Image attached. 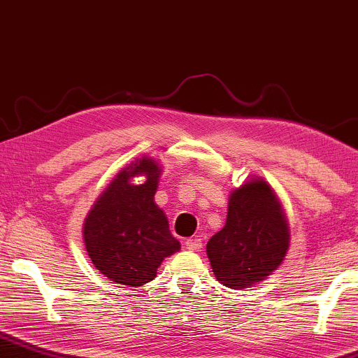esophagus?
<instances>
[{"mask_svg":"<svg viewBox=\"0 0 358 358\" xmlns=\"http://www.w3.org/2000/svg\"><path fill=\"white\" fill-rule=\"evenodd\" d=\"M185 247H187L188 250H199L203 247V242L201 239H198V237H189V239L185 241Z\"/></svg>","mask_w":358,"mask_h":358,"instance_id":"esophagus-1","label":"esophagus"}]
</instances>
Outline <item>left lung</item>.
<instances>
[{
  "label": "left lung",
  "instance_id": "obj_1",
  "mask_svg": "<svg viewBox=\"0 0 358 358\" xmlns=\"http://www.w3.org/2000/svg\"><path fill=\"white\" fill-rule=\"evenodd\" d=\"M288 226L282 206L262 180L232 192L227 221L206 245L217 282L242 289L276 270L288 250Z\"/></svg>",
  "mask_w": 358,
  "mask_h": 358
}]
</instances>
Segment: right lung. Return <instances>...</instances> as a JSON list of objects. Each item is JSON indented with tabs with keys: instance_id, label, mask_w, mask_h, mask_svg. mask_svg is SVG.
<instances>
[{
	"instance_id": "obj_1",
	"label": "right lung",
	"mask_w": 358,
	"mask_h": 358,
	"mask_svg": "<svg viewBox=\"0 0 358 358\" xmlns=\"http://www.w3.org/2000/svg\"><path fill=\"white\" fill-rule=\"evenodd\" d=\"M142 174L144 184L130 178ZM160 166L152 159L136 160L116 175L83 226L85 245L94 266L111 282L141 287L155 278L165 257L180 250L169 221L154 203Z\"/></svg>"
}]
</instances>
